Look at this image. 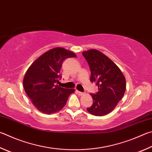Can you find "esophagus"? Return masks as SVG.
<instances>
[{
	"mask_svg": "<svg viewBox=\"0 0 152 152\" xmlns=\"http://www.w3.org/2000/svg\"><path fill=\"white\" fill-rule=\"evenodd\" d=\"M78 94L80 95V96H82V95H84V92H80V91H78Z\"/></svg>",
	"mask_w": 152,
	"mask_h": 152,
	"instance_id": "1",
	"label": "esophagus"
}]
</instances>
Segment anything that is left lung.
Segmentation results:
<instances>
[{"label":"left lung","mask_w":152,"mask_h":152,"mask_svg":"<svg viewBox=\"0 0 152 152\" xmlns=\"http://www.w3.org/2000/svg\"><path fill=\"white\" fill-rule=\"evenodd\" d=\"M90 69L91 82L98 88L96 94H90L93 104L87 110L91 114L102 116L114 110L125 93L126 82L117 65L97 50L82 52Z\"/></svg>","instance_id":"8db88e82"}]
</instances>
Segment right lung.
Instances as JSON below:
<instances>
[{
    "label": "right lung",
    "mask_w": 152,
    "mask_h": 152,
    "mask_svg": "<svg viewBox=\"0 0 152 152\" xmlns=\"http://www.w3.org/2000/svg\"><path fill=\"white\" fill-rule=\"evenodd\" d=\"M76 54L63 48H55L38 58L27 70L23 86L32 104L41 112L54 114L62 109L74 89L60 87L56 84L62 62Z\"/></svg>",
    "instance_id": "obj_1"
}]
</instances>
